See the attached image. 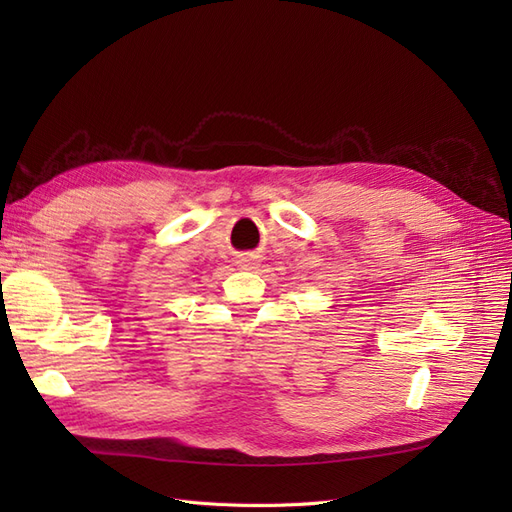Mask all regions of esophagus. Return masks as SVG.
I'll use <instances>...</instances> for the list:
<instances>
[{
  "mask_svg": "<svg viewBox=\"0 0 512 512\" xmlns=\"http://www.w3.org/2000/svg\"><path fill=\"white\" fill-rule=\"evenodd\" d=\"M241 267H250V265H247V260H243V265Z\"/></svg>",
  "mask_w": 512,
  "mask_h": 512,
  "instance_id": "1",
  "label": "esophagus"
}]
</instances>
